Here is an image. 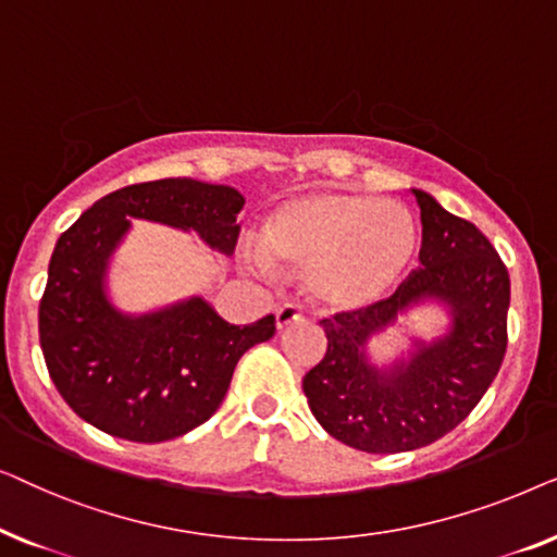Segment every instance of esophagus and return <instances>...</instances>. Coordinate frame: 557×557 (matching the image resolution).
Listing matches in <instances>:
<instances>
[{
	"instance_id": "obj_1",
	"label": "esophagus",
	"mask_w": 557,
	"mask_h": 557,
	"mask_svg": "<svg viewBox=\"0 0 557 557\" xmlns=\"http://www.w3.org/2000/svg\"><path fill=\"white\" fill-rule=\"evenodd\" d=\"M304 314L294 304H284V307L276 309V330H288L294 322H301Z\"/></svg>"
}]
</instances>
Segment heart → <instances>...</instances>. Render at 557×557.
Returning <instances> with one entry per match:
<instances>
[{
	"label": "heart",
	"mask_w": 557,
	"mask_h": 557,
	"mask_svg": "<svg viewBox=\"0 0 557 557\" xmlns=\"http://www.w3.org/2000/svg\"><path fill=\"white\" fill-rule=\"evenodd\" d=\"M418 250L406 205L345 189L281 197L258 223L256 263L304 273L330 309H364L393 294Z\"/></svg>",
	"instance_id": "obj_1"
}]
</instances>
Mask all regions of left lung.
<instances>
[{
  "label": "left lung",
  "mask_w": 557,
  "mask_h": 557,
  "mask_svg": "<svg viewBox=\"0 0 557 557\" xmlns=\"http://www.w3.org/2000/svg\"><path fill=\"white\" fill-rule=\"evenodd\" d=\"M421 208V265L393 296L322 319L326 352L304 375V395L322 429L368 454L429 446L454 431L497 377L507 352L509 273L486 235L413 189ZM436 298L453 330L408 361L377 371L363 345L413 302Z\"/></svg>",
  "instance_id": "left-lung-1"
}]
</instances>
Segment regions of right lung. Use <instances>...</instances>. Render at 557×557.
<instances>
[{
  "label": "right lung",
  "mask_w": 557,
  "mask_h": 557,
  "mask_svg": "<svg viewBox=\"0 0 557 557\" xmlns=\"http://www.w3.org/2000/svg\"><path fill=\"white\" fill-rule=\"evenodd\" d=\"M243 195L170 177L121 187L83 212L52 250L40 299V347L63 400L98 431L136 444L177 438L223 403L246 349L276 332V317L235 326L208 301L128 317L106 296V269L128 218L195 231L233 256Z\"/></svg>",
  "instance_id": "add662e5"
}]
</instances>
